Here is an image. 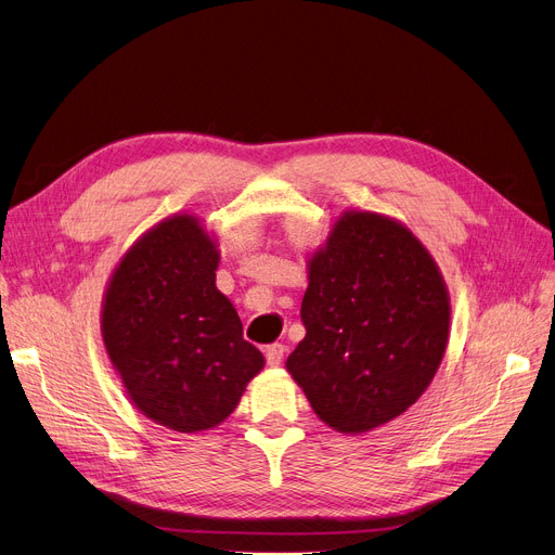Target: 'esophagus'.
I'll list each match as a JSON object with an SVG mask.
<instances>
[{
  "instance_id": "esophagus-1",
  "label": "esophagus",
  "mask_w": 555,
  "mask_h": 555,
  "mask_svg": "<svg viewBox=\"0 0 555 555\" xmlns=\"http://www.w3.org/2000/svg\"><path fill=\"white\" fill-rule=\"evenodd\" d=\"M283 356H285V346H283V344H270V346L266 348V360H268L270 366H279L281 360H283Z\"/></svg>"
}]
</instances>
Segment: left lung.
<instances>
[{"label":"left lung","instance_id":"obj_1","mask_svg":"<svg viewBox=\"0 0 555 555\" xmlns=\"http://www.w3.org/2000/svg\"><path fill=\"white\" fill-rule=\"evenodd\" d=\"M301 322L306 337L285 369L328 427L364 434L404 414L434 380L450 295L402 222L344 211L308 260Z\"/></svg>","mask_w":555,"mask_h":555}]
</instances>
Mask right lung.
I'll list each match as a JSON object with an SVG mask.
<instances>
[{"instance_id": "right-lung-1", "label": "right lung", "mask_w": 555, "mask_h": 555, "mask_svg": "<svg viewBox=\"0 0 555 555\" xmlns=\"http://www.w3.org/2000/svg\"><path fill=\"white\" fill-rule=\"evenodd\" d=\"M218 262L211 233L175 214L124 254L103 297V344L128 398L182 434L220 425L266 366L216 287Z\"/></svg>"}]
</instances>
